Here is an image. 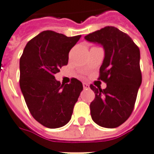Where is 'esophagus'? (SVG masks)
<instances>
[{
	"label": "esophagus",
	"mask_w": 154,
	"mask_h": 154,
	"mask_svg": "<svg viewBox=\"0 0 154 154\" xmlns=\"http://www.w3.org/2000/svg\"><path fill=\"white\" fill-rule=\"evenodd\" d=\"M82 86H83V88L84 89H87V88H89V85L88 84V83H82Z\"/></svg>",
	"instance_id": "esophagus-1"
}]
</instances>
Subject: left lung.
<instances>
[{
    "label": "left lung",
    "mask_w": 154,
    "mask_h": 154,
    "mask_svg": "<svg viewBox=\"0 0 154 154\" xmlns=\"http://www.w3.org/2000/svg\"><path fill=\"white\" fill-rule=\"evenodd\" d=\"M85 39L101 44L105 51L98 80L107 83V88L90 85L95 93L90 104L92 120L103 128H117L132 114L142 83L139 48L114 26L90 33Z\"/></svg>",
    "instance_id": "obj_1"
}]
</instances>
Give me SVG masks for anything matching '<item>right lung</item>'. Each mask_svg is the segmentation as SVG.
<instances>
[{
	"mask_svg": "<svg viewBox=\"0 0 154 154\" xmlns=\"http://www.w3.org/2000/svg\"><path fill=\"white\" fill-rule=\"evenodd\" d=\"M80 38L44 31L29 41L20 58V88L26 106L32 117L49 128L69 122L82 91L77 78L61 84L54 76L67 64L70 50Z\"/></svg>",
	"mask_w": 154,
	"mask_h": 154,
	"instance_id": "obj_1",
	"label": "right lung"
}]
</instances>
